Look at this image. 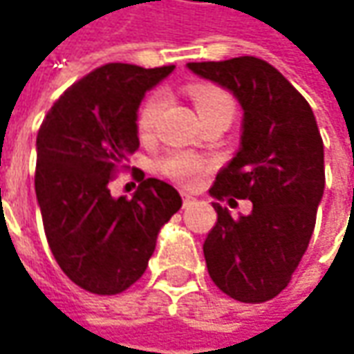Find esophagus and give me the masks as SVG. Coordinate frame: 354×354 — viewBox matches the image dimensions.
I'll return each mask as SVG.
<instances>
[{"instance_id": "1", "label": "esophagus", "mask_w": 354, "mask_h": 354, "mask_svg": "<svg viewBox=\"0 0 354 354\" xmlns=\"http://www.w3.org/2000/svg\"><path fill=\"white\" fill-rule=\"evenodd\" d=\"M181 197H183V207H189V205H191V203L195 201V198L191 197L189 193H181Z\"/></svg>"}]
</instances>
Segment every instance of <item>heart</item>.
<instances>
[{"instance_id": "obj_1", "label": "heart", "mask_w": 354, "mask_h": 354, "mask_svg": "<svg viewBox=\"0 0 354 354\" xmlns=\"http://www.w3.org/2000/svg\"><path fill=\"white\" fill-rule=\"evenodd\" d=\"M191 98L195 104V110H197L198 118L212 116V114H228L232 116V100L230 96L218 88H211V86H197V88L191 90ZM163 112V96L156 92L151 94L143 106L140 108V114H138V129L142 136H151L157 128V122L159 116ZM205 169V163L203 159L193 153H171L169 157H165L161 161V171L171 177L173 181L181 185H193L198 179L201 171Z\"/></svg>"}]
</instances>
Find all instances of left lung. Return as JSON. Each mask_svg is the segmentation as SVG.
<instances>
[{
    "instance_id": "left-lung-1",
    "label": "left lung",
    "mask_w": 354,
    "mask_h": 354,
    "mask_svg": "<svg viewBox=\"0 0 354 354\" xmlns=\"http://www.w3.org/2000/svg\"><path fill=\"white\" fill-rule=\"evenodd\" d=\"M187 68L228 90L242 108L240 147L209 193L216 201H252L250 214L238 218L212 203L216 223L203 244L207 268L232 299L262 304L290 283L315 228L325 189L319 128L306 98L262 59Z\"/></svg>"
}]
</instances>
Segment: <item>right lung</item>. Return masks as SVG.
I'll return each instance as SVG.
<instances>
[{
	"mask_svg": "<svg viewBox=\"0 0 354 354\" xmlns=\"http://www.w3.org/2000/svg\"><path fill=\"white\" fill-rule=\"evenodd\" d=\"M110 62L48 110L37 136L35 193L50 252L82 290L114 295L142 278L159 230L183 201L175 187L143 179L133 197L110 195L118 167L140 147L138 110L173 73Z\"/></svg>",
	"mask_w": 354,
	"mask_h": 354,
	"instance_id": "obj_1",
	"label": "right lung"
}]
</instances>
